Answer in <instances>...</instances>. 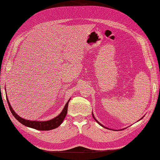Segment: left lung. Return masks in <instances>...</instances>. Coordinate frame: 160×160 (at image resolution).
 I'll return each instance as SVG.
<instances>
[{
  "label": "left lung",
  "mask_w": 160,
  "mask_h": 160,
  "mask_svg": "<svg viewBox=\"0 0 160 160\" xmlns=\"http://www.w3.org/2000/svg\"><path fill=\"white\" fill-rule=\"evenodd\" d=\"M92 117H94V120H95V121H96V122H97V123H99V124L100 126H102V127H103V128H106V129H109L108 128H107V127H106V126H104L103 125H102V123H99V122L98 121H97V119H95V117H94V114H93V112H92ZM142 118H143V117H142ZM142 118H141V119H142Z\"/></svg>",
  "instance_id": "obj_1"
}]
</instances>
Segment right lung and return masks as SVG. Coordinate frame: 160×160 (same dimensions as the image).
I'll use <instances>...</instances> for the list:
<instances>
[{
	"mask_svg": "<svg viewBox=\"0 0 160 160\" xmlns=\"http://www.w3.org/2000/svg\"><path fill=\"white\" fill-rule=\"evenodd\" d=\"M70 100V99L68 101V102L66 103V105H65L63 110H62L61 112L58 116H57L56 117H54V118L50 120H48V121L42 122V121H32V120H27L25 119L22 118L21 117H19L17 114L14 112V110H13L12 107L11 106V104L9 103V102L7 97V101H8V105L13 116H14L19 122L22 123V125L30 127V128H34L36 130H50L57 128V127L59 126L62 123V122H63L65 117H66L67 115L68 103H69Z\"/></svg>",
	"mask_w": 160,
	"mask_h": 160,
	"instance_id": "right-lung-1",
	"label": "right lung"
}]
</instances>
